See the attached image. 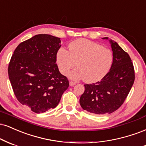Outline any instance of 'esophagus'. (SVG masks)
<instances>
[{
    "instance_id": "34e87169",
    "label": "esophagus",
    "mask_w": 146,
    "mask_h": 146,
    "mask_svg": "<svg viewBox=\"0 0 146 146\" xmlns=\"http://www.w3.org/2000/svg\"><path fill=\"white\" fill-rule=\"evenodd\" d=\"M69 84H70V86H74V85H76V83H74V82H72V81H70Z\"/></svg>"
}]
</instances>
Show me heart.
<instances>
[{
  "mask_svg": "<svg viewBox=\"0 0 146 146\" xmlns=\"http://www.w3.org/2000/svg\"><path fill=\"white\" fill-rule=\"evenodd\" d=\"M70 50L61 48L56 52V62L60 72L67 75L75 66L70 77L74 80L84 79L87 83L100 81L111 70L113 54L109 49L87 39L71 42Z\"/></svg>",
  "mask_w": 146,
  "mask_h": 146,
  "instance_id": "heart-1",
  "label": "heart"
}]
</instances>
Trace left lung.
<instances>
[{"label":"left lung","mask_w":146,"mask_h":146,"mask_svg":"<svg viewBox=\"0 0 146 146\" xmlns=\"http://www.w3.org/2000/svg\"><path fill=\"white\" fill-rule=\"evenodd\" d=\"M109 41L113 54L111 70L100 81L84 85L85 92L80 98V104L84 110L96 115L111 113L119 109L135 80L134 67L130 56L117 42Z\"/></svg>","instance_id":"8db88e82"}]
</instances>
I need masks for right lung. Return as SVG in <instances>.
Instances as JSON below:
<instances>
[{
	"label": "right lung",
	"mask_w": 146,
	"mask_h": 146,
	"mask_svg": "<svg viewBox=\"0 0 146 146\" xmlns=\"http://www.w3.org/2000/svg\"><path fill=\"white\" fill-rule=\"evenodd\" d=\"M61 46L59 37L39 34L20 43L10 60L9 78L15 97L36 113L55 108L69 87L56 64Z\"/></svg>",
	"instance_id": "add662e5"
}]
</instances>
